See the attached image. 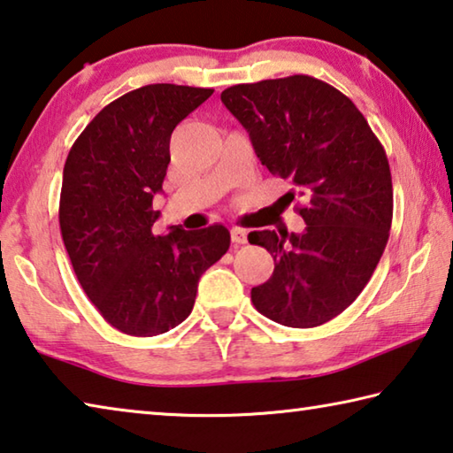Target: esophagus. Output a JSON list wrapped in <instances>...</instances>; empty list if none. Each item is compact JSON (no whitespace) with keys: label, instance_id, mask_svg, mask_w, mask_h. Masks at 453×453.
I'll use <instances>...</instances> for the list:
<instances>
[{"label":"esophagus","instance_id":"obj_1","mask_svg":"<svg viewBox=\"0 0 453 453\" xmlns=\"http://www.w3.org/2000/svg\"><path fill=\"white\" fill-rule=\"evenodd\" d=\"M232 242L234 243H245L248 242V232H245V229H242V227H232Z\"/></svg>","mask_w":453,"mask_h":453}]
</instances>
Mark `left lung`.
<instances>
[{"label": "left lung", "instance_id": "1", "mask_svg": "<svg viewBox=\"0 0 453 453\" xmlns=\"http://www.w3.org/2000/svg\"><path fill=\"white\" fill-rule=\"evenodd\" d=\"M221 102L259 162L305 199L302 234L248 235L275 264L272 278L251 288V302L281 326L326 324L362 294L386 250L394 216L386 151L354 102L310 75L240 83L221 91Z\"/></svg>", "mask_w": 453, "mask_h": 453}]
</instances>
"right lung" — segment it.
<instances>
[{"label": "right lung", "instance_id": "obj_1", "mask_svg": "<svg viewBox=\"0 0 453 453\" xmlns=\"http://www.w3.org/2000/svg\"><path fill=\"white\" fill-rule=\"evenodd\" d=\"M213 89L151 83L118 97L89 121L64 165L59 229L83 291L107 324L137 337L180 326L197 281L229 250L210 226L153 234L170 164L172 132Z\"/></svg>", "mask_w": 453, "mask_h": 453}]
</instances>
